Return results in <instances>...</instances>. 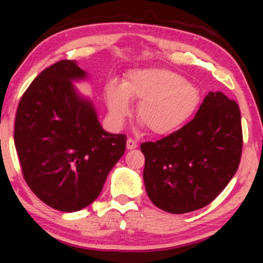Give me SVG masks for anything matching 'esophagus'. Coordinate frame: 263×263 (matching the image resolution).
<instances>
[{"instance_id":"obj_1","label":"esophagus","mask_w":263,"mask_h":263,"mask_svg":"<svg viewBox=\"0 0 263 263\" xmlns=\"http://www.w3.org/2000/svg\"><path fill=\"white\" fill-rule=\"evenodd\" d=\"M136 147H137V141L129 137V139L127 140V148H128V150H132V148H136Z\"/></svg>"}]
</instances>
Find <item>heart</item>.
<instances>
[{
	"label": "heart",
	"mask_w": 263,
	"mask_h": 263,
	"mask_svg": "<svg viewBox=\"0 0 263 263\" xmlns=\"http://www.w3.org/2000/svg\"><path fill=\"white\" fill-rule=\"evenodd\" d=\"M108 109L116 123L132 112L129 99L139 102L137 119L158 136L173 134L195 115L201 92L184 76L165 68H137L127 73L123 85L109 84L105 89Z\"/></svg>",
	"instance_id": "b5f03b06"
}]
</instances>
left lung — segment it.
<instances>
[{"label":"left lung","mask_w":263,"mask_h":263,"mask_svg":"<svg viewBox=\"0 0 263 263\" xmlns=\"http://www.w3.org/2000/svg\"><path fill=\"white\" fill-rule=\"evenodd\" d=\"M242 147L239 107L221 91H210L185 126L141 144L148 198L171 214L205 208L234 177Z\"/></svg>","instance_id":"1"}]
</instances>
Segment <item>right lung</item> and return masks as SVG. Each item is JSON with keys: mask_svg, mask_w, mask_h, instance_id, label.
<instances>
[{"mask_svg": "<svg viewBox=\"0 0 263 263\" xmlns=\"http://www.w3.org/2000/svg\"><path fill=\"white\" fill-rule=\"evenodd\" d=\"M86 78L76 61L53 63L24 92L15 117L24 179L39 200L65 213L94 202L126 150V135L104 131L92 103L73 86Z\"/></svg>", "mask_w": 263, "mask_h": 263, "instance_id": "add662e5", "label": "right lung"}]
</instances>
